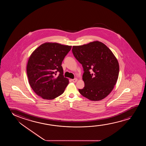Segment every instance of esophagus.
I'll return each mask as SVG.
<instances>
[{
    "label": "esophagus",
    "mask_w": 146,
    "mask_h": 146,
    "mask_svg": "<svg viewBox=\"0 0 146 146\" xmlns=\"http://www.w3.org/2000/svg\"><path fill=\"white\" fill-rule=\"evenodd\" d=\"M72 81H73V82L76 83V82L78 81V79H77V78H75L74 79H72Z\"/></svg>",
    "instance_id": "34e87169"
}]
</instances>
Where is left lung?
Returning a JSON list of instances; mask_svg holds the SVG:
<instances>
[{
    "instance_id": "8db88e82",
    "label": "left lung",
    "mask_w": 146,
    "mask_h": 146,
    "mask_svg": "<svg viewBox=\"0 0 146 146\" xmlns=\"http://www.w3.org/2000/svg\"><path fill=\"white\" fill-rule=\"evenodd\" d=\"M73 54L82 64L85 86L79 92L93 101L106 98L116 85L119 72L118 60L103 43L95 41L73 46Z\"/></svg>"
}]
</instances>
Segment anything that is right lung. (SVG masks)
<instances>
[{"mask_svg":"<svg viewBox=\"0 0 146 146\" xmlns=\"http://www.w3.org/2000/svg\"><path fill=\"white\" fill-rule=\"evenodd\" d=\"M72 46L45 42L35 49L28 60L26 72L34 92L46 100H52L64 93L69 79L63 76L61 64ZM58 76H54L56 72Z\"/></svg>","mask_w":146,"mask_h":146,"instance_id":"1","label":"right lung"}]
</instances>
